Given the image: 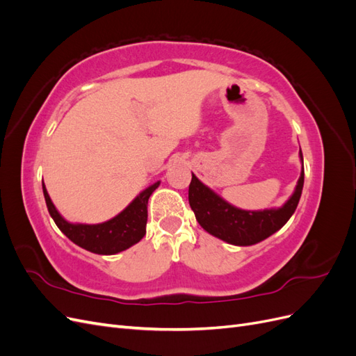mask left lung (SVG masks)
<instances>
[{"mask_svg": "<svg viewBox=\"0 0 356 356\" xmlns=\"http://www.w3.org/2000/svg\"><path fill=\"white\" fill-rule=\"evenodd\" d=\"M300 159L303 161L301 149ZM303 184L305 169L301 170L293 196L284 207L264 211H243L225 202L217 193L200 182L196 175L191 174L188 202L197 222L209 234L232 245L248 246L267 239L268 236L284 227L297 208Z\"/></svg>", "mask_w": 356, "mask_h": 356, "instance_id": "8db88e82", "label": "left lung"}]
</instances>
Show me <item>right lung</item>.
Segmentation results:
<instances>
[{
	"instance_id": "1",
	"label": "right lung",
	"mask_w": 356,
	"mask_h": 356,
	"mask_svg": "<svg viewBox=\"0 0 356 356\" xmlns=\"http://www.w3.org/2000/svg\"><path fill=\"white\" fill-rule=\"evenodd\" d=\"M159 184L160 181L139 193L126 209L115 215L114 218L101 224L68 222L58 212L55 204H53L44 182H42V193H44L50 217L70 241L90 252L113 255L127 250V248L138 243L145 236L148 199L159 187Z\"/></svg>"
}]
</instances>
